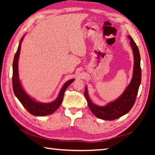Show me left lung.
Wrapping results in <instances>:
<instances>
[{
    "instance_id": "8db88e82",
    "label": "left lung",
    "mask_w": 155,
    "mask_h": 155,
    "mask_svg": "<svg viewBox=\"0 0 155 155\" xmlns=\"http://www.w3.org/2000/svg\"><path fill=\"white\" fill-rule=\"evenodd\" d=\"M130 39L134 56L133 75L130 84L124 90L121 96L117 100L103 107L93 104L88 94L87 87H85L84 97L87 101L88 107L97 118L103 120H113L126 114L130 110L135 103L141 82L140 57L139 48L132 37L128 36Z\"/></svg>"
}]
</instances>
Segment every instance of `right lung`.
Masks as SVG:
<instances>
[{
	"instance_id": "1",
	"label": "right lung",
	"mask_w": 155,
	"mask_h": 155,
	"mask_svg": "<svg viewBox=\"0 0 155 155\" xmlns=\"http://www.w3.org/2000/svg\"><path fill=\"white\" fill-rule=\"evenodd\" d=\"M25 35L21 38V41L19 42V45L15 55L14 60H13L12 64V88L13 91L15 96L17 97L19 101L22 104L26 109L31 114L35 115V116L43 117L47 116V115L51 114L57 110V108L61 106L62 103V99L64 97V92L67 89V88L70 85L74 79L69 80L66 82L63 87H62L60 93L58 94V96L57 99L53 102L49 103H42L40 102L35 101L34 99L28 96L27 93L23 89L22 85L20 82L18 78V57L20 54V51H21V43L24 38Z\"/></svg>"
}]
</instances>
